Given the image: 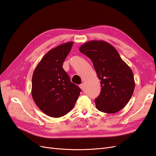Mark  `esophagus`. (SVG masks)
<instances>
[{
	"label": "esophagus",
	"instance_id": "1",
	"mask_svg": "<svg viewBox=\"0 0 156 156\" xmlns=\"http://www.w3.org/2000/svg\"><path fill=\"white\" fill-rule=\"evenodd\" d=\"M79 87L81 88V89L82 90H84V83H82V84H80Z\"/></svg>",
	"mask_w": 156,
	"mask_h": 156
}]
</instances>
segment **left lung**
<instances>
[{"label": "left lung", "mask_w": 156, "mask_h": 156, "mask_svg": "<svg viewBox=\"0 0 156 156\" xmlns=\"http://www.w3.org/2000/svg\"><path fill=\"white\" fill-rule=\"evenodd\" d=\"M79 51L90 58L100 80L101 93L95 100L97 109L106 113L119 112L129 102L134 91L131 69L114 47L105 41H89Z\"/></svg>", "instance_id": "left-lung-1"}]
</instances>
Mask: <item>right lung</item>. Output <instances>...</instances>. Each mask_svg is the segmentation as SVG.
<instances>
[{"instance_id":"right-lung-1","label":"right lung","mask_w":156,"mask_h":156,"mask_svg":"<svg viewBox=\"0 0 156 156\" xmlns=\"http://www.w3.org/2000/svg\"><path fill=\"white\" fill-rule=\"evenodd\" d=\"M73 44H60L47 53L37 65L32 78V96L45 115L58 118L72 109L81 91L71 82L62 68Z\"/></svg>"}]
</instances>
